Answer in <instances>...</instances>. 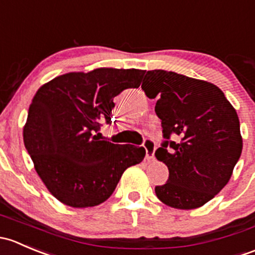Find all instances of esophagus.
<instances>
[{
	"instance_id": "1",
	"label": "esophagus",
	"mask_w": 255,
	"mask_h": 255,
	"mask_svg": "<svg viewBox=\"0 0 255 255\" xmlns=\"http://www.w3.org/2000/svg\"><path fill=\"white\" fill-rule=\"evenodd\" d=\"M143 147L146 149V159L147 161H152L154 158V151H156V142L151 138H146L143 141Z\"/></svg>"
}]
</instances>
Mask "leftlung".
<instances>
[{
  "label": "left lung",
  "mask_w": 255,
  "mask_h": 255,
  "mask_svg": "<svg viewBox=\"0 0 255 255\" xmlns=\"http://www.w3.org/2000/svg\"><path fill=\"white\" fill-rule=\"evenodd\" d=\"M141 87L158 97L154 112L166 138L154 154L169 177L154 188L157 198L174 209L203 206L227 184L242 153L237 113L217 86L172 71H147Z\"/></svg>",
  "instance_id": "left-lung-1"
}]
</instances>
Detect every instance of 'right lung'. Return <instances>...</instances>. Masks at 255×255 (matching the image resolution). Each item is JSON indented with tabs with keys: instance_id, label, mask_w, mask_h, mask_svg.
Instances as JSON below:
<instances>
[{
	"instance_id": "obj_1",
	"label": "right lung",
	"mask_w": 255,
	"mask_h": 255,
	"mask_svg": "<svg viewBox=\"0 0 255 255\" xmlns=\"http://www.w3.org/2000/svg\"><path fill=\"white\" fill-rule=\"evenodd\" d=\"M146 71L96 69L59 76L38 89L23 128L36 173L55 198L72 207L104 203L127 168L140 163L143 147L97 138L112 124L114 98L138 88Z\"/></svg>"
}]
</instances>
